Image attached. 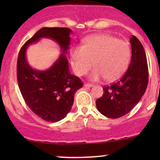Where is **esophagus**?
<instances>
[{
	"label": "esophagus",
	"instance_id": "esophagus-1",
	"mask_svg": "<svg viewBox=\"0 0 160 160\" xmlns=\"http://www.w3.org/2000/svg\"><path fill=\"white\" fill-rule=\"evenodd\" d=\"M84 86H85V87L89 88V87H92L93 85H92V84H91V83H85V84H84Z\"/></svg>",
	"mask_w": 160,
	"mask_h": 160
}]
</instances>
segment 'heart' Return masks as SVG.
<instances>
[{
    "instance_id": "b5f03b06",
    "label": "heart",
    "mask_w": 160,
    "mask_h": 160,
    "mask_svg": "<svg viewBox=\"0 0 160 160\" xmlns=\"http://www.w3.org/2000/svg\"><path fill=\"white\" fill-rule=\"evenodd\" d=\"M73 68L78 76L86 74L94 62L95 69L90 79L107 81L120 78L127 68L131 57L129 45L109 34H95L85 40L83 47H76L71 53Z\"/></svg>"
}]
</instances>
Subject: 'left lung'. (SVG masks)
Returning a JSON list of instances; mask_svg holds the SVG:
<instances>
[{
	"mask_svg": "<svg viewBox=\"0 0 160 160\" xmlns=\"http://www.w3.org/2000/svg\"><path fill=\"white\" fill-rule=\"evenodd\" d=\"M132 58L128 68L119 81L103 87L95 103L98 111L108 118H120L138 103L148 84V67L144 49L135 36L130 38Z\"/></svg>",
	"mask_w": 160,
	"mask_h": 160,
	"instance_id": "1",
	"label": "left lung"
}]
</instances>
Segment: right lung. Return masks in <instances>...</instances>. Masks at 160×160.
<instances>
[{
  "label": "right lung",
  "mask_w": 160,
  "mask_h": 160,
  "mask_svg": "<svg viewBox=\"0 0 160 160\" xmlns=\"http://www.w3.org/2000/svg\"><path fill=\"white\" fill-rule=\"evenodd\" d=\"M68 28H42L22 47L17 59V80L24 100L30 109L47 122H56L65 118L74 103L76 91L82 87L80 78L69 72L65 54L71 43ZM49 38L58 43L62 53L46 71L32 69L26 59L27 47L41 38Z\"/></svg>",
  "instance_id": "obj_1"
}]
</instances>
